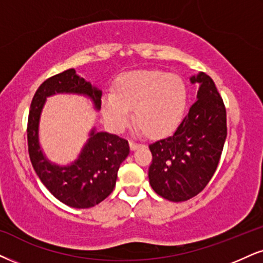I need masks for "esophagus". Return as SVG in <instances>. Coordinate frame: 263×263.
Returning <instances> with one entry per match:
<instances>
[{
  "mask_svg": "<svg viewBox=\"0 0 263 263\" xmlns=\"http://www.w3.org/2000/svg\"><path fill=\"white\" fill-rule=\"evenodd\" d=\"M129 145H130V150H133V151L142 146L141 144H139V142H135V141H130V142H129Z\"/></svg>",
  "mask_w": 263,
  "mask_h": 263,
  "instance_id": "obj_1",
  "label": "esophagus"
}]
</instances>
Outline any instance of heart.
I'll use <instances>...</instances> for the list:
<instances>
[{
    "label": "heart",
    "instance_id": "1",
    "mask_svg": "<svg viewBox=\"0 0 263 263\" xmlns=\"http://www.w3.org/2000/svg\"><path fill=\"white\" fill-rule=\"evenodd\" d=\"M185 83L162 70H137L117 80L115 93L102 100L103 117L112 128L121 130L132 118L139 128L154 138L173 133L183 121L186 108Z\"/></svg>",
    "mask_w": 263,
    "mask_h": 263
}]
</instances>
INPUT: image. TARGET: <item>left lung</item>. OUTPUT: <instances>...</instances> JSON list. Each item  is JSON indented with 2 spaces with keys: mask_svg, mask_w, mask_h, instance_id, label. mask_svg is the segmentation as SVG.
Instances as JSON below:
<instances>
[{
  "mask_svg": "<svg viewBox=\"0 0 263 263\" xmlns=\"http://www.w3.org/2000/svg\"><path fill=\"white\" fill-rule=\"evenodd\" d=\"M197 100L177 130L148 145L152 162L148 180L163 199L180 202L196 196L209 184L227 138V113L218 90L206 73L190 78Z\"/></svg>",
  "mask_w": 263,
  "mask_h": 263,
  "instance_id": "obj_1",
  "label": "left lung"
}]
</instances>
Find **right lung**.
<instances>
[{"mask_svg": "<svg viewBox=\"0 0 263 263\" xmlns=\"http://www.w3.org/2000/svg\"><path fill=\"white\" fill-rule=\"evenodd\" d=\"M77 93L89 97L95 109L101 108L102 91L76 73V69L48 78L32 97L28 118V150L31 164L52 195L74 209H89L100 203L116 186L119 166L129 155L125 139L91 129L79 156L68 166H58L44 155L39 142V123L48 96Z\"/></svg>", "mask_w": 263, "mask_h": 263, "instance_id": "1", "label": "right lung"}]
</instances>
